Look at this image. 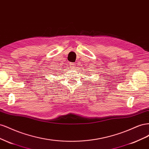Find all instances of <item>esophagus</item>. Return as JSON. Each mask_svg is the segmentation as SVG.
I'll list each match as a JSON object with an SVG mask.
<instances>
[{"label":"esophagus","mask_w":149,"mask_h":149,"mask_svg":"<svg viewBox=\"0 0 149 149\" xmlns=\"http://www.w3.org/2000/svg\"><path fill=\"white\" fill-rule=\"evenodd\" d=\"M70 68L71 69L74 70V68H76V65L74 63H70Z\"/></svg>","instance_id":"34e87169"}]
</instances>
